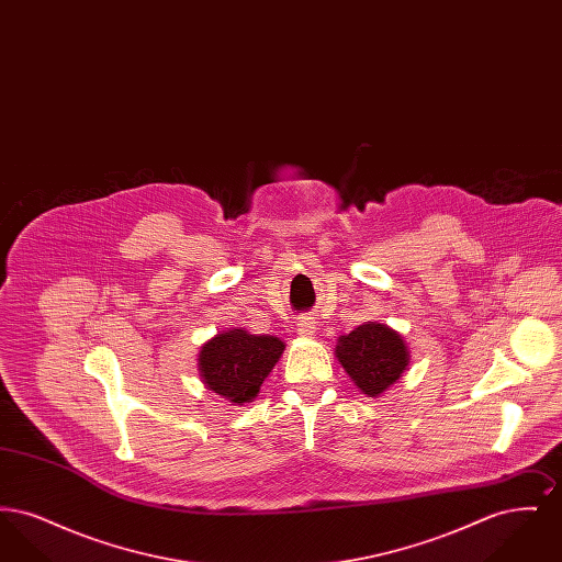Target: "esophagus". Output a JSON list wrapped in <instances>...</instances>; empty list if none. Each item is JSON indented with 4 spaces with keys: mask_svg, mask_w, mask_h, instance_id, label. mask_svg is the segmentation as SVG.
<instances>
[{
    "mask_svg": "<svg viewBox=\"0 0 562 562\" xmlns=\"http://www.w3.org/2000/svg\"><path fill=\"white\" fill-rule=\"evenodd\" d=\"M296 333L303 335V337L314 335V333H316V321H314L312 316H301V318L296 321Z\"/></svg>",
    "mask_w": 562,
    "mask_h": 562,
    "instance_id": "1",
    "label": "esophagus"
}]
</instances>
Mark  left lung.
Returning a JSON list of instances; mask_svg holds the SVG:
<instances>
[{
    "label": "left lung",
    "instance_id": "obj_1",
    "mask_svg": "<svg viewBox=\"0 0 562 562\" xmlns=\"http://www.w3.org/2000/svg\"><path fill=\"white\" fill-rule=\"evenodd\" d=\"M337 358L367 396L385 392L401 379L408 364V351L401 335L376 322L362 324L339 337Z\"/></svg>",
    "mask_w": 562,
    "mask_h": 562
}]
</instances>
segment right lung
Returning a JSON list of instances; mask_svg holds the SVG:
<instances>
[{"label": "right lung", "mask_w": 562, "mask_h": 562, "mask_svg": "<svg viewBox=\"0 0 562 562\" xmlns=\"http://www.w3.org/2000/svg\"><path fill=\"white\" fill-rule=\"evenodd\" d=\"M284 351L271 335H250L241 328L216 335L200 351V373L209 390L225 401L250 402Z\"/></svg>", "instance_id": "1"}]
</instances>
